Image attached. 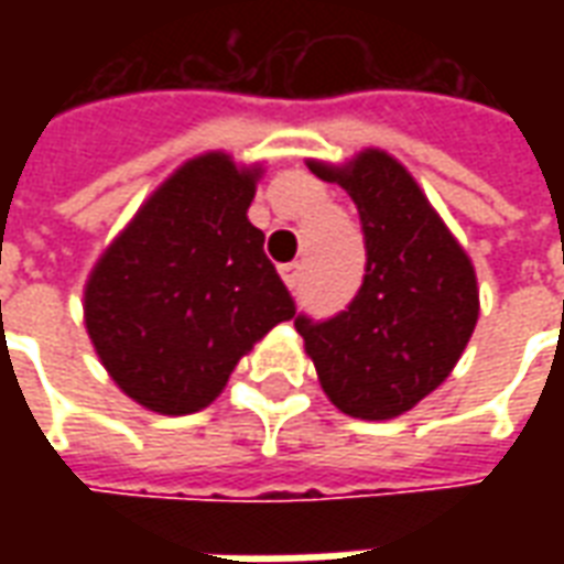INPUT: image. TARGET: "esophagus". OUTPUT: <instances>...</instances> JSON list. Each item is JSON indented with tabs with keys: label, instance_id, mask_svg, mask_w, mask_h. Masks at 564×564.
Segmentation results:
<instances>
[{
	"label": "esophagus",
	"instance_id": "34e87169",
	"mask_svg": "<svg viewBox=\"0 0 564 564\" xmlns=\"http://www.w3.org/2000/svg\"><path fill=\"white\" fill-rule=\"evenodd\" d=\"M281 278L290 290H295L299 281H302V265L299 262H286V265H281Z\"/></svg>",
	"mask_w": 564,
	"mask_h": 564
}]
</instances>
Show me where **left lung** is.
Returning a JSON list of instances; mask_svg holds the SVG:
<instances>
[{
	"instance_id": "8db88e82",
	"label": "left lung",
	"mask_w": 564,
	"mask_h": 564,
	"mask_svg": "<svg viewBox=\"0 0 564 564\" xmlns=\"http://www.w3.org/2000/svg\"><path fill=\"white\" fill-rule=\"evenodd\" d=\"M341 184L366 235V278L329 319L295 317L329 402L359 420H392L437 390L480 314L468 253L402 162L362 150L347 165L307 162Z\"/></svg>"
}]
</instances>
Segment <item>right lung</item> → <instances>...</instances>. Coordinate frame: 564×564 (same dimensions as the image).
<instances>
[{"label": "right lung", "instance_id": "obj_1", "mask_svg": "<svg viewBox=\"0 0 564 564\" xmlns=\"http://www.w3.org/2000/svg\"><path fill=\"white\" fill-rule=\"evenodd\" d=\"M259 165L226 153L184 162L96 262L84 319L129 399L156 414L208 408L238 359L295 302L247 220Z\"/></svg>", "mask_w": 564, "mask_h": 564}]
</instances>
